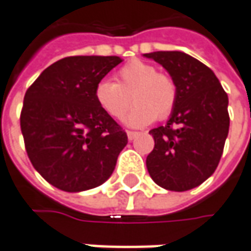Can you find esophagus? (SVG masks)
Wrapping results in <instances>:
<instances>
[{"label": "esophagus", "mask_w": 251, "mask_h": 251, "mask_svg": "<svg viewBox=\"0 0 251 251\" xmlns=\"http://www.w3.org/2000/svg\"><path fill=\"white\" fill-rule=\"evenodd\" d=\"M139 136V132H133V130H127V139L129 140H133L134 137Z\"/></svg>", "instance_id": "1"}]
</instances>
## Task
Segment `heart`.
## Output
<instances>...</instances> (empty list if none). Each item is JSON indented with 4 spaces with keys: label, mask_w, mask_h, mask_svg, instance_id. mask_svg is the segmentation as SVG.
<instances>
[{
    "label": "heart",
    "mask_w": 251,
    "mask_h": 251,
    "mask_svg": "<svg viewBox=\"0 0 251 251\" xmlns=\"http://www.w3.org/2000/svg\"><path fill=\"white\" fill-rule=\"evenodd\" d=\"M117 83L101 80L94 89V99L99 107L114 119L125 117L134 105L126 124L142 127L154 122L157 118L165 119L175 109L177 86L167 74L157 72V68L140 59H133L124 65L115 75Z\"/></svg>",
    "instance_id": "1"
}]
</instances>
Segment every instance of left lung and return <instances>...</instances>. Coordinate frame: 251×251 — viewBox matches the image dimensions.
Segmentation results:
<instances>
[{"mask_svg":"<svg viewBox=\"0 0 251 251\" xmlns=\"http://www.w3.org/2000/svg\"><path fill=\"white\" fill-rule=\"evenodd\" d=\"M164 66L177 86L167 125L150 130L154 149L146 165L151 179L172 192L201 185L220 164L229 132L228 94L208 66L180 51L144 54Z\"/></svg>","mask_w":251,"mask_h":251,"instance_id":"8db88e82","label":"left lung"}]
</instances>
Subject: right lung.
Segmentation results:
<instances>
[{
  "instance_id": "add662e5",
  "label": "right lung",
  "mask_w": 251,
  "mask_h": 251,
  "mask_svg": "<svg viewBox=\"0 0 251 251\" xmlns=\"http://www.w3.org/2000/svg\"><path fill=\"white\" fill-rule=\"evenodd\" d=\"M119 56H66L44 69L27 89L21 130L31 165L64 192L102 185L117 165L127 134L100 108L97 83Z\"/></svg>"
}]
</instances>
